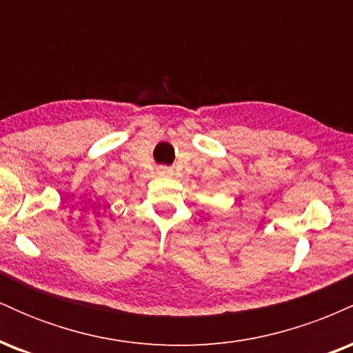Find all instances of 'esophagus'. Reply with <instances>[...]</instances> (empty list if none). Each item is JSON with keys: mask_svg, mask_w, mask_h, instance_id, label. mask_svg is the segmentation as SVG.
Instances as JSON below:
<instances>
[{"mask_svg": "<svg viewBox=\"0 0 353 353\" xmlns=\"http://www.w3.org/2000/svg\"><path fill=\"white\" fill-rule=\"evenodd\" d=\"M157 174H159V176L169 177V176H172V169H169V168H159V169H157Z\"/></svg>", "mask_w": 353, "mask_h": 353, "instance_id": "34e87169", "label": "esophagus"}]
</instances>
